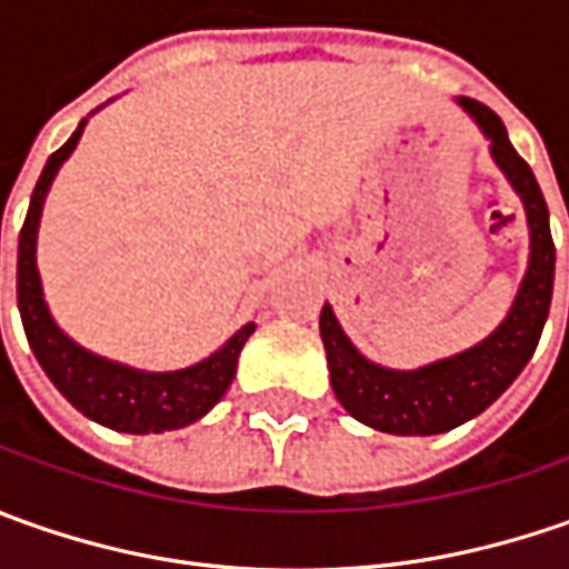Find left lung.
<instances>
[{"mask_svg":"<svg viewBox=\"0 0 569 569\" xmlns=\"http://www.w3.org/2000/svg\"><path fill=\"white\" fill-rule=\"evenodd\" d=\"M456 103L478 122V129L491 142L493 164L503 170L516 196L522 199L529 221V269L510 313L488 339L462 355L427 363L418 370H389L367 361L341 332L332 307H322L319 336L326 345L336 399L361 425L399 437L443 433L466 425L488 405L497 402L536 355L555 291V240L548 224V206L532 167L516 154L503 122L491 107L471 98H459Z\"/></svg>","mask_w":569,"mask_h":569,"instance_id":"left-lung-1","label":"left lung"}]
</instances>
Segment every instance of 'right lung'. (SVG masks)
Masks as SVG:
<instances>
[{"label":"right lung","instance_id":"obj_1","mask_svg":"<svg viewBox=\"0 0 569 569\" xmlns=\"http://www.w3.org/2000/svg\"><path fill=\"white\" fill-rule=\"evenodd\" d=\"M84 122L88 120L78 122L72 139L50 154V161L33 187L31 208L18 237V310L24 322V336L43 373L84 418L110 430H122V433L177 430V427L199 421L221 402V396L228 392L230 380L237 373V358L256 326L247 322L206 361L192 363L187 370H167V373H148L126 363L107 361L94 351L81 348L56 326L50 307L43 300L40 272H37V228H40L43 199L53 187L62 161L76 151Z\"/></svg>","mask_w":569,"mask_h":569}]
</instances>
